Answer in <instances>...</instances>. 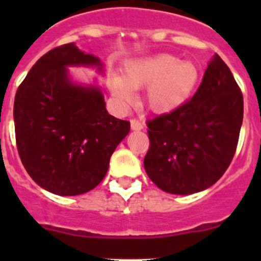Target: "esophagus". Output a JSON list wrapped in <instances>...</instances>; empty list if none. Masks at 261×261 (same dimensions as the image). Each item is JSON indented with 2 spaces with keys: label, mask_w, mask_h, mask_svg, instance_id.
I'll return each instance as SVG.
<instances>
[{
  "label": "esophagus",
  "mask_w": 261,
  "mask_h": 261,
  "mask_svg": "<svg viewBox=\"0 0 261 261\" xmlns=\"http://www.w3.org/2000/svg\"><path fill=\"white\" fill-rule=\"evenodd\" d=\"M130 126H132L133 130H140V129L144 128V123H141L138 119H130Z\"/></svg>",
  "instance_id": "34e87169"
}]
</instances>
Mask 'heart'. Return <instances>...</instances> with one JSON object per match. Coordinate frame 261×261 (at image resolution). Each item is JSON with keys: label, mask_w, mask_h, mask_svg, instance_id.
I'll use <instances>...</instances> for the list:
<instances>
[{"label": "heart", "mask_w": 261, "mask_h": 261, "mask_svg": "<svg viewBox=\"0 0 261 261\" xmlns=\"http://www.w3.org/2000/svg\"><path fill=\"white\" fill-rule=\"evenodd\" d=\"M200 71L190 61L170 55L136 62L126 70V78L114 77L111 91L124 106L135 100L133 89L147 87L146 103L155 112H170L190 98L199 81Z\"/></svg>", "instance_id": "heart-1"}]
</instances>
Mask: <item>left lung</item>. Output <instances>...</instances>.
<instances>
[{
	"instance_id": "left-lung-1",
	"label": "left lung",
	"mask_w": 261,
	"mask_h": 261,
	"mask_svg": "<svg viewBox=\"0 0 261 261\" xmlns=\"http://www.w3.org/2000/svg\"><path fill=\"white\" fill-rule=\"evenodd\" d=\"M242 121V91L216 55L192 98L146 121V174L158 188L174 195L206 190L231 163Z\"/></svg>"
}]
</instances>
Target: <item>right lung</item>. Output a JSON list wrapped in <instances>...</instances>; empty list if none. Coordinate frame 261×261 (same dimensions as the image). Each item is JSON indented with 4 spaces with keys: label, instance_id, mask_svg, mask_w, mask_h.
Listing matches in <instances>:
<instances>
[{
    "label": "right lung",
    "instance_id": "1",
    "mask_svg": "<svg viewBox=\"0 0 261 261\" xmlns=\"http://www.w3.org/2000/svg\"><path fill=\"white\" fill-rule=\"evenodd\" d=\"M68 65H100L73 43L40 57L14 100L15 141L30 176L44 190L75 196L95 188L130 123L110 115L95 87L75 86Z\"/></svg>",
    "mask_w": 261,
    "mask_h": 261
}]
</instances>
